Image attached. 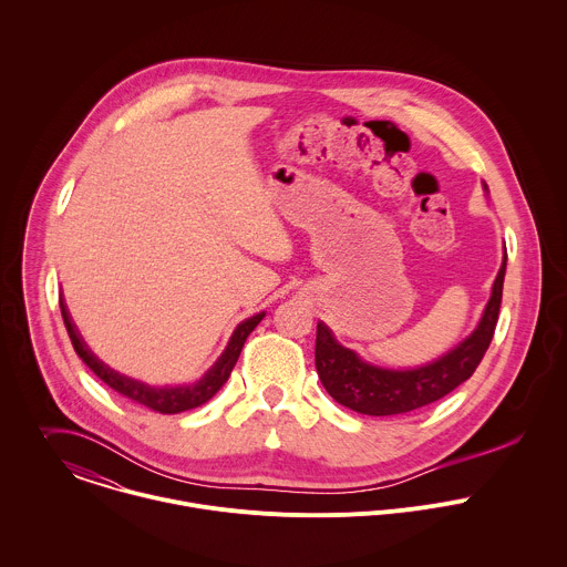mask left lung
Segmentation results:
<instances>
[{
    "label": "left lung",
    "mask_w": 567,
    "mask_h": 567,
    "mask_svg": "<svg viewBox=\"0 0 567 567\" xmlns=\"http://www.w3.org/2000/svg\"><path fill=\"white\" fill-rule=\"evenodd\" d=\"M504 274L506 251L475 331L443 357L416 368L396 370L374 365L361 359L354 350L341 346L333 331L320 322L316 338V368L322 385L340 405L365 416L405 414L443 399L475 372L493 340L502 305Z\"/></svg>",
    "instance_id": "1"
}]
</instances>
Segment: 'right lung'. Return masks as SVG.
<instances>
[{
    "instance_id": "1",
    "label": "right lung",
    "mask_w": 567,
    "mask_h": 567,
    "mask_svg": "<svg viewBox=\"0 0 567 567\" xmlns=\"http://www.w3.org/2000/svg\"><path fill=\"white\" fill-rule=\"evenodd\" d=\"M61 316H63V322H65V329H68V336L72 340V346L76 350V354L87 363L90 370H94V374L99 379H103L110 388H114L115 392H120L122 396L140 403V405H146L151 408L153 412H159V414H179V412H186V410H193V408H199L204 405L206 401H210L219 390L221 385L226 383L231 368L236 365L238 361V354L243 350V343L247 340V336L258 327V322L265 318V311L262 313H256L247 320H243L231 338L227 341L226 350L221 352V357L215 361V365L195 383H186V385H164V388H155V385H148L144 381H137L133 377H126L122 372H117L114 368H110L105 361H101L92 348L85 343V340L81 338L76 324L72 322L70 318V311L65 307V300L61 296Z\"/></svg>"
}]
</instances>
